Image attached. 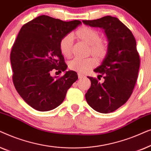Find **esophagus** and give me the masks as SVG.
I'll use <instances>...</instances> for the list:
<instances>
[{
	"mask_svg": "<svg viewBox=\"0 0 151 151\" xmlns=\"http://www.w3.org/2000/svg\"><path fill=\"white\" fill-rule=\"evenodd\" d=\"M78 78H79V79H82V78L85 77V76H84V74L82 73H78Z\"/></svg>",
	"mask_w": 151,
	"mask_h": 151,
	"instance_id": "34e87169",
	"label": "esophagus"
}]
</instances>
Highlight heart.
<instances>
[{"mask_svg": "<svg viewBox=\"0 0 151 151\" xmlns=\"http://www.w3.org/2000/svg\"><path fill=\"white\" fill-rule=\"evenodd\" d=\"M75 35L91 46V50L97 56L103 55L106 51V46L100 41V36L96 29L88 27H83L76 31ZM73 37L71 34H67L63 36L60 41L59 47L62 54L65 57H69L71 52ZM96 61L93 58H74L69 62L70 69L77 71H86L93 67Z\"/></svg>", "mask_w": 151, "mask_h": 151, "instance_id": "1", "label": "heart"}]
</instances>
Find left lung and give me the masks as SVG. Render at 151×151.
I'll use <instances>...</instances> for the list:
<instances>
[{"instance_id": "1", "label": "left lung", "mask_w": 151, "mask_h": 151, "mask_svg": "<svg viewBox=\"0 0 151 151\" xmlns=\"http://www.w3.org/2000/svg\"><path fill=\"white\" fill-rule=\"evenodd\" d=\"M82 22L103 29L108 41L106 54L93 70L104 81L100 83L96 78L87 77L91 84L86 100L99 113H111L127 102L135 87L139 68L136 40L131 30L115 17L106 16Z\"/></svg>"}]
</instances>
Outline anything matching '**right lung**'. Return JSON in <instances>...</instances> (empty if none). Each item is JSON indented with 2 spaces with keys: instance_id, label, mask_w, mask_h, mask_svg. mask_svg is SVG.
<instances>
[{
  "instance_id": "right-lung-1",
  "label": "right lung",
  "mask_w": 151,
  "mask_h": 151,
  "mask_svg": "<svg viewBox=\"0 0 151 151\" xmlns=\"http://www.w3.org/2000/svg\"><path fill=\"white\" fill-rule=\"evenodd\" d=\"M81 24L80 20L65 22L42 15L20 29L10 54L12 78L20 97L36 110L48 111L60 105L78 80L76 71H66L59 44L63 36ZM53 70L65 74L52 77Z\"/></svg>"
}]
</instances>
